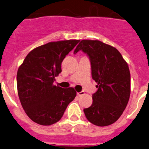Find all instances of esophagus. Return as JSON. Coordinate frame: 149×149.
Listing matches in <instances>:
<instances>
[{
    "label": "esophagus",
    "mask_w": 149,
    "mask_h": 149,
    "mask_svg": "<svg viewBox=\"0 0 149 149\" xmlns=\"http://www.w3.org/2000/svg\"><path fill=\"white\" fill-rule=\"evenodd\" d=\"M84 94V92H83V91H82V92H77V95L79 97L81 96V95H83Z\"/></svg>",
    "instance_id": "1"
}]
</instances>
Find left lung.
<instances>
[{"instance_id":"obj_1","label":"left lung","mask_w":149,"mask_h":149,"mask_svg":"<svg viewBox=\"0 0 149 149\" xmlns=\"http://www.w3.org/2000/svg\"><path fill=\"white\" fill-rule=\"evenodd\" d=\"M79 50L89 57L92 77L97 90L92 104L84 109L86 119L99 127L108 126L119 119L130 96V72L127 63L115 47L98 40H81Z\"/></svg>"}]
</instances>
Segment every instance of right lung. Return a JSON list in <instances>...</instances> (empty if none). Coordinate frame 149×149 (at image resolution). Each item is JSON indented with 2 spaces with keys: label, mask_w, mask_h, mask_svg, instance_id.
Segmentation results:
<instances>
[{
  "label": "right lung",
  "mask_w": 149,
  "mask_h": 149,
  "mask_svg": "<svg viewBox=\"0 0 149 149\" xmlns=\"http://www.w3.org/2000/svg\"><path fill=\"white\" fill-rule=\"evenodd\" d=\"M79 40L49 42L28 53L17 74V92L26 114L36 123L51 125L60 120L76 96L73 87L54 84L65 56Z\"/></svg>",
  "instance_id": "right-lung-1"
}]
</instances>
